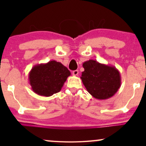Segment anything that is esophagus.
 Listing matches in <instances>:
<instances>
[{
  "instance_id": "1",
  "label": "esophagus",
  "mask_w": 146,
  "mask_h": 146,
  "mask_svg": "<svg viewBox=\"0 0 146 146\" xmlns=\"http://www.w3.org/2000/svg\"><path fill=\"white\" fill-rule=\"evenodd\" d=\"M78 73H79V71H78V70H75V71H73V75H75V76L78 75Z\"/></svg>"
}]
</instances>
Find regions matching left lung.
<instances>
[{"label": "left lung", "instance_id": "1", "mask_svg": "<svg viewBox=\"0 0 146 146\" xmlns=\"http://www.w3.org/2000/svg\"><path fill=\"white\" fill-rule=\"evenodd\" d=\"M82 66L84 71L80 78L87 91L95 99H109L121 86V75L115 66L93 60L84 62Z\"/></svg>", "mask_w": 146, "mask_h": 146}]
</instances>
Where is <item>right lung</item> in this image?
Returning a JSON list of instances; mask_svg holds the SVG:
<instances>
[{
  "label": "right lung",
  "instance_id": "1",
  "mask_svg": "<svg viewBox=\"0 0 146 146\" xmlns=\"http://www.w3.org/2000/svg\"><path fill=\"white\" fill-rule=\"evenodd\" d=\"M71 72L62 63L51 60L35 65L29 73L31 89L36 94L49 97L61 90Z\"/></svg>",
  "mask_w": 146,
  "mask_h": 146
}]
</instances>
